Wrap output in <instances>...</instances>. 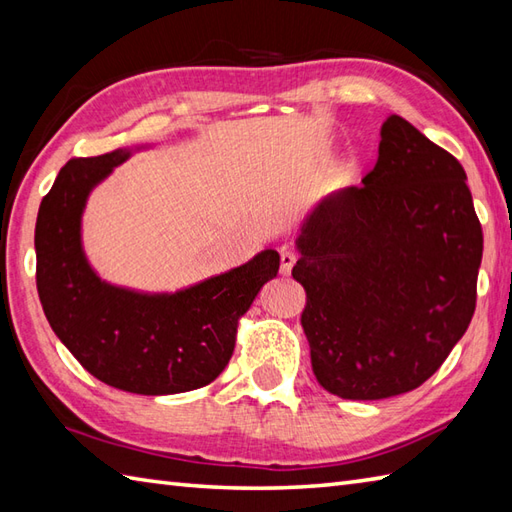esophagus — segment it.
Here are the masks:
<instances>
[{
	"label": "esophagus",
	"mask_w": 512,
	"mask_h": 512,
	"mask_svg": "<svg viewBox=\"0 0 512 512\" xmlns=\"http://www.w3.org/2000/svg\"><path fill=\"white\" fill-rule=\"evenodd\" d=\"M297 264V255L292 250H281V275H290L292 266Z\"/></svg>",
	"instance_id": "esophagus-1"
}]
</instances>
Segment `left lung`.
<instances>
[{
    "mask_svg": "<svg viewBox=\"0 0 512 512\" xmlns=\"http://www.w3.org/2000/svg\"><path fill=\"white\" fill-rule=\"evenodd\" d=\"M295 248L312 372L339 398L420 387L473 319L484 237L466 173L396 114L363 187L325 195Z\"/></svg>",
    "mask_w": 512,
    "mask_h": 512,
    "instance_id": "left-lung-1",
    "label": "left lung"
}]
</instances>
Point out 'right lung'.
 <instances>
[{"instance_id":"add662e5","label":"right lung","mask_w":512,"mask_h":512,"mask_svg":"<svg viewBox=\"0 0 512 512\" xmlns=\"http://www.w3.org/2000/svg\"><path fill=\"white\" fill-rule=\"evenodd\" d=\"M151 143L74 158L41 200L37 292L59 341L101 383L143 396L182 394L213 383L231 361L237 319L277 277L279 253L176 292H140L99 277L83 250V211L114 167Z\"/></svg>"}]
</instances>
